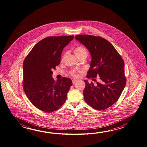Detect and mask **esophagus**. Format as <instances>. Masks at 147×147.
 Segmentation results:
<instances>
[{
  "instance_id": "1",
  "label": "esophagus",
  "mask_w": 147,
  "mask_h": 147,
  "mask_svg": "<svg viewBox=\"0 0 147 147\" xmlns=\"http://www.w3.org/2000/svg\"><path fill=\"white\" fill-rule=\"evenodd\" d=\"M78 82V80H75V79H73L72 80V84H76V82Z\"/></svg>"
}]
</instances>
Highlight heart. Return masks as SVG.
Masks as SVG:
<instances>
[{"mask_svg": "<svg viewBox=\"0 0 147 147\" xmlns=\"http://www.w3.org/2000/svg\"><path fill=\"white\" fill-rule=\"evenodd\" d=\"M74 53H75V55L78 58H80L82 57H87L88 55L87 50L83 46H78V47L75 48V49H74ZM70 74L74 77H77V75L76 74L75 71H71L70 72Z\"/></svg>", "mask_w": 147, "mask_h": 147, "instance_id": "obj_1", "label": "heart"}]
</instances>
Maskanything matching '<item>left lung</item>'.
I'll return each instance as SVG.
<instances>
[{
  "mask_svg": "<svg viewBox=\"0 0 147 147\" xmlns=\"http://www.w3.org/2000/svg\"><path fill=\"white\" fill-rule=\"evenodd\" d=\"M75 38L90 53V67L87 77H100V81L96 86L84 80V100L94 109H106L118 100L125 88L124 61L112 44L103 38L80 34Z\"/></svg>",
  "mask_w": 147,
  "mask_h": 147,
  "instance_id": "obj_1",
  "label": "left lung"
}]
</instances>
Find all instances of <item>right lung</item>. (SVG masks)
<instances>
[{
  "instance_id": "1",
  "label": "right lung",
  "mask_w": 147,
  "mask_h": 147,
  "mask_svg": "<svg viewBox=\"0 0 147 147\" xmlns=\"http://www.w3.org/2000/svg\"><path fill=\"white\" fill-rule=\"evenodd\" d=\"M74 36L48 37L39 41L23 63V88L32 105L46 113H53L65 103L72 86L70 78L55 82L52 69L59 65L63 49Z\"/></svg>"
}]
</instances>
